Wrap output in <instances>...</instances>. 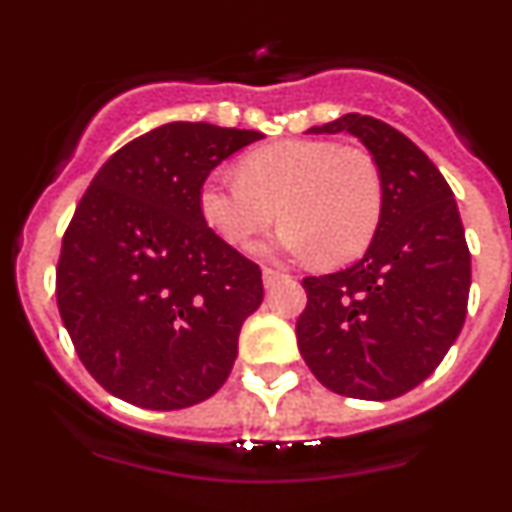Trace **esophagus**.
Segmentation results:
<instances>
[{
    "mask_svg": "<svg viewBox=\"0 0 512 512\" xmlns=\"http://www.w3.org/2000/svg\"><path fill=\"white\" fill-rule=\"evenodd\" d=\"M285 272H280V270H272V267H265V270H262V282H265V287H275L277 282L280 280H285Z\"/></svg>",
    "mask_w": 512,
    "mask_h": 512,
    "instance_id": "obj_1",
    "label": "esophagus"
}]
</instances>
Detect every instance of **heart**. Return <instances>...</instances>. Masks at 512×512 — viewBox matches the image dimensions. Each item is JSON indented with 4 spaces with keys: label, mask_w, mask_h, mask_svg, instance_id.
<instances>
[{
    "label": "heart",
    "mask_w": 512,
    "mask_h": 512,
    "mask_svg": "<svg viewBox=\"0 0 512 512\" xmlns=\"http://www.w3.org/2000/svg\"><path fill=\"white\" fill-rule=\"evenodd\" d=\"M240 175L213 173L200 185L205 223L242 245L277 218L285 225L255 247L265 257H317L344 265L374 240L384 215V178L359 148L327 138H292L245 153Z\"/></svg>",
    "instance_id": "1"
}]
</instances>
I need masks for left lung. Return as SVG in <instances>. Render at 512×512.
I'll return each mask as SVG.
<instances>
[{"mask_svg":"<svg viewBox=\"0 0 512 512\" xmlns=\"http://www.w3.org/2000/svg\"><path fill=\"white\" fill-rule=\"evenodd\" d=\"M309 133H352L384 178V215L347 270L304 277L297 344L329 391L389 401L433 374L466 322L471 252L446 178L379 118L347 113Z\"/></svg>","mask_w":512,"mask_h":512,"instance_id":"left-lung-1","label":"left lung"}]
</instances>
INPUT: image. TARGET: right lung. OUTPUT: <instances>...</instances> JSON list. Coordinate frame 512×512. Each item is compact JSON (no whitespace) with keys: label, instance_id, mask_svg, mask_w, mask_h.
Segmentation results:
<instances>
[{"label":"right lung","instance_id":"obj_1","mask_svg":"<svg viewBox=\"0 0 512 512\" xmlns=\"http://www.w3.org/2000/svg\"><path fill=\"white\" fill-rule=\"evenodd\" d=\"M265 138L213 123H165L113 153L64 232L56 304L81 364L108 394L188 409L225 384L262 272L213 232L200 185Z\"/></svg>","mask_w":512,"mask_h":512}]
</instances>
